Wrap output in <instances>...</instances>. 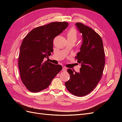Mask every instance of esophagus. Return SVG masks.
Instances as JSON below:
<instances>
[{"label":"esophagus","instance_id":"1","mask_svg":"<svg viewBox=\"0 0 122 122\" xmlns=\"http://www.w3.org/2000/svg\"><path fill=\"white\" fill-rule=\"evenodd\" d=\"M67 69L66 67H63V68H62V71L63 72H65V71H67Z\"/></svg>","mask_w":122,"mask_h":122}]
</instances>
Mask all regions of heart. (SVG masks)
<instances>
[{
    "label": "heart",
    "mask_w": 122,
    "mask_h": 122,
    "mask_svg": "<svg viewBox=\"0 0 122 122\" xmlns=\"http://www.w3.org/2000/svg\"><path fill=\"white\" fill-rule=\"evenodd\" d=\"M77 31L74 28H72L70 29L67 34L68 40H74L76 41L77 39Z\"/></svg>",
    "instance_id": "b5f03b06"
}]
</instances>
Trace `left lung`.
I'll return each mask as SVG.
<instances>
[{
	"label": "left lung",
	"mask_w": 122,
	"mask_h": 122,
	"mask_svg": "<svg viewBox=\"0 0 122 122\" xmlns=\"http://www.w3.org/2000/svg\"><path fill=\"white\" fill-rule=\"evenodd\" d=\"M76 25L83 39L80 51L75 57L81 68L78 73L67 70L70 78L65 86L70 93L82 97L93 91L100 80L105 66V52L98 34L82 23H76Z\"/></svg>",
	"instance_id": "obj_1"
}]
</instances>
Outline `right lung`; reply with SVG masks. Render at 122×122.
Instances as JSON below:
<instances>
[{
    "label": "right lung",
    "instance_id": "obj_1",
    "mask_svg": "<svg viewBox=\"0 0 122 122\" xmlns=\"http://www.w3.org/2000/svg\"><path fill=\"white\" fill-rule=\"evenodd\" d=\"M67 22H54L32 29L24 38L18 58L22 81L28 91L38 92L49 86L62 70L45 61L53 52V39L68 27Z\"/></svg>",
    "mask_w": 122,
    "mask_h": 122
}]
</instances>
